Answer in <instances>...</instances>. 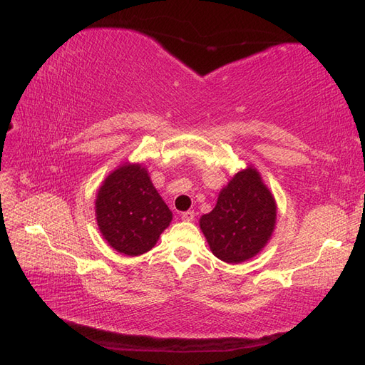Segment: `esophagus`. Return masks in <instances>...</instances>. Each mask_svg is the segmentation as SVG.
<instances>
[{
  "label": "esophagus",
  "mask_w": 365,
  "mask_h": 365,
  "mask_svg": "<svg viewBox=\"0 0 365 365\" xmlns=\"http://www.w3.org/2000/svg\"><path fill=\"white\" fill-rule=\"evenodd\" d=\"M180 217L185 222H192L194 220V211H185V212L180 214Z\"/></svg>",
  "instance_id": "1"
}]
</instances>
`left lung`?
<instances>
[{"mask_svg": "<svg viewBox=\"0 0 365 365\" xmlns=\"http://www.w3.org/2000/svg\"><path fill=\"white\" fill-rule=\"evenodd\" d=\"M277 205L253 165L237 171L219 192L216 207L199 220L212 255L242 264L262 251L273 236Z\"/></svg>", "mask_w": 365, "mask_h": 365, "instance_id": "obj_1", "label": "left lung"}]
</instances>
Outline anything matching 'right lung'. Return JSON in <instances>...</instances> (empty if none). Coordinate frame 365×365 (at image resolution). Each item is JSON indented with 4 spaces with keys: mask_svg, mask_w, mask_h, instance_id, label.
<instances>
[{
    "mask_svg": "<svg viewBox=\"0 0 365 365\" xmlns=\"http://www.w3.org/2000/svg\"><path fill=\"white\" fill-rule=\"evenodd\" d=\"M97 225L110 248L126 256L148 253L170 227L173 212L143 163L117 166L97 191Z\"/></svg>",
    "mask_w": 365,
    "mask_h": 365,
    "instance_id": "1",
    "label": "right lung"
}]
</instances>
